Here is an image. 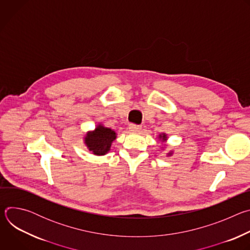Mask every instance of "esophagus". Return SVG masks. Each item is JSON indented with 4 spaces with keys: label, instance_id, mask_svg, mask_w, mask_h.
Masks as SVG:
<instances>
[{
    "label": "esophagus",
    "instance_id": "esophagus-1",
    "mask_svg": "<svg viewBox=\"0 0 250 250\" xmlns=\"http://www.w3.org/2000/svg\"><path fill=\"white\" fill-rule=\"evenodd\" d=\"M140 129H141V126H140V125H132V124L129 125V130H130L131 132L136 133V132H139Z\"/></svg>",
    "mask_w": 250,
    "mask_h": 250
}]
</instances>
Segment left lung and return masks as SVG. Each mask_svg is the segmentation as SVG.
<instances>
[{"label": "left lung", "instance_id": "left-lung-1", "mask_svg": "<svg viewBox=\"0 0 250 250\" xmlns=\"http://www.w3.org/2000/svg\"><path fill=\"white\" fill-rule=\"evenodd\" d=\"M158 139H159V141H161V142H162V144H164V146L161 147V149H164V147L166 146L165 142H166V141H167V139H168L167 134H166L165 132H161L160 134H158ZM172 154H173V150H170V151L167 153V156H172Z\"/></svg>", "mask_w": 250, "mask_h": 250}]
</instances>
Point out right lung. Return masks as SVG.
I'll return each mask as SVG.
<instances>
[{"instance_id": "add662e5", "label": "right lung", "mask_w": 250, "mask_h": 250, "mask_svg": "<svg viewBox=\"0 0 250 250\" xmlns=\"http://www.w3.org/2000/svg\"><path fill=\"white\" fill-rule=\"evenodd\" d=\"M116 138L117 132L114 129L106 127L102 124H98L95 129L86 132L83 141L92 154L103 156L111 150L113 141Z\"/></svg>"}]
</instances>
